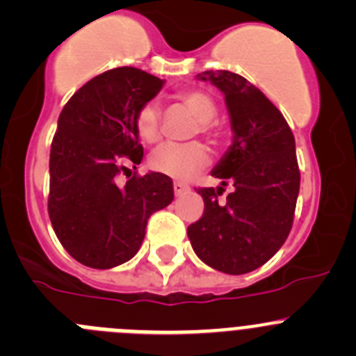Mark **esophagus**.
<instances>
[{
    "instance_id": "esophagus-1",
    "label": "esophagus",
    "mask_w": 356,
    "mask_h": 356,
    "mask_svg": "<svg viewBox=\"0 0 356 356\" xmlns=\"http://www.w3.org/2000/svg\"><path fill=\"white\" fill-rule=\"evenodd\" d=\"M174 191H175V195H182V193H186V191H189V186L188 184H184V182H174Z\"/></svg>"
}]
</instances>
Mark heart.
I'll list each match as a JSON object with an SVG mask.
<instances>
[{
    "label": "heart",
    "instance_id": "1",
    "mask_svg": "<svg viewBox=\"0 0 356 356\" xmlns=\"http://www.w3.org/2000/svg\"><path fill=\"white\" fill-rule=\"evenodd\" d=\"M179 102L198 119V129L207 137H214L216 129L212 119L216 115V103L207 92L198 89L182 91L177 96ZM135 129L144 142H156L159 138V107L158 103L147 102L138 108L135 115ZM209 163V154L205 147L198 142L191 144H163L156 149L149 158L152 170L168 175L177 181H186L193 177L197 172Z\"/></svg>",
    "mask_w": 356,
    "mask_h": 356
}]
</instances>
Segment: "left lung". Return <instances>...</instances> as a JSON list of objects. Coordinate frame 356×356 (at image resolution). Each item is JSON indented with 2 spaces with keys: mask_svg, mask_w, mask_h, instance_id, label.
<instances>
[{
  "mask_svg": "<svg viewBox=\"0 0 356 356\" xmlns=\"http://www.w3.org/2000/svg\"><path fill=\"white\" fill-rule=\"evenodd\" d=\"M197 79L225 95L234 142L211 172L221 186L198 189L205 211L188 237L209 267L248 274L277 253L293 225L300 188L293 133L274 103L237 73L209 70ZM228 181L234 191L219 204Z\"/></svg>",
  "mask_w": 356,
  "mask_h": 356,
  "instance_id": "1",
  "label": "left lung"
}]
</instances>
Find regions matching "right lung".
<instances>
[{
    "label": "right lung",
    "instance_id": "add662e5",
    "mask_svg": "<svg viewBox=\"0 0 356 356\" xmlns=\"http://www.w3.org/2000/svg\"><path fill=\"white\" fill-rule=\"evenodd\" d=\"M163 84L131 66L108 70L82 86L59 114L49 161V218L63 248L86 267L131 260L152 212L174 200L172 179L159 172L115 182L122 159L142 161L135 115Z\"/></svg>",
    "mask_w": 356,
    "mask_h": 356
}]
</instances>
